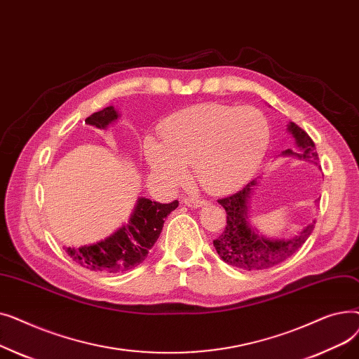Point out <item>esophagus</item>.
Returning a JSON list of instances; mask_svg holds the SVG:
<instances>
[{"mask_svg":"<svg viewBox=\"0 0 359 359\" xmlns=\"http://www.w3.org/2000/svg\"><path fill=\"white\" fill-rule=\"evenodd\" d=\"M184 203L187 206H191V208H201V206L208 205V202L203 201V199H199V198H186Z\"/></svg>","mask_w":359,"mask_h":359,"instance_id":"esophagus-1","label":"esophagus"}]
</instances>
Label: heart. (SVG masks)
I'll return each mask as SVG.
<instances>
[{"instance_id": "1", "label": "heart", "mask_w": 359, "mask_h": 359, "mask_svg": "<svg viewBox=\"0 0 359 359\" xmlns=\"http://www.w3.org/2000/svg\"><path fill=\"white\" fill-rule=\"evenodd\" d=\"M158 140H144V154L153 172L170 186L189 177L187 164L206 191L229 194L257 172L271 141L265 113L253 106L219 103L183 109L161 125Z\"/></svg>"}]
</instances>
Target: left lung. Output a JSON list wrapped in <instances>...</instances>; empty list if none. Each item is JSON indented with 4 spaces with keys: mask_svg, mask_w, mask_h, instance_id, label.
Masks as SVG:
<instances>
[{
    "mask_svg": "<svg viewBox=\"0 0 359 359\" xmlns=\"http://www.w3.org/2000/svg\"><path fill=\"white\" fill-rule=\"evenodd\" d=\"M297 149H285L280 156L318 164V154L313 140L299 126L290 122L287 126ZM257 180H252L243 189L218 203L227 212V225L219 237L214 240V248L219 257L229 265L243 271H259L272 268L291 257L310 237L316 221L288 238H271L263 236L250 221V198Z\"/></svg>",
    "mask_w": 359,
    "mask_h": 359,
    "instance_id": "1",
    "label": "left lung"
}]
</instances>
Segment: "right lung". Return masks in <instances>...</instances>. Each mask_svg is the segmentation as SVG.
<instances>
[{
  "mask_svg": "<svg viewBox=\"0 0 359 359\" xmlns=\"http://www.w3.org/2000/svg\"><path fill=\"white\" fill-rule=\"evenodd\" d=\"M119 111L109 106L93 113L87 125L107 129L119 119ZM179 206V201L160 203L148 198H138L129 219L115 233L81 248H65L74 262L83 268L100 273H119L138 266L160 237L164 219Z\"/></svg>",
  "mask_w": 359,
  "mask_h": 359,
  "instance_id": "obj_1",
  "label": "right lung"
}]
</instances>
